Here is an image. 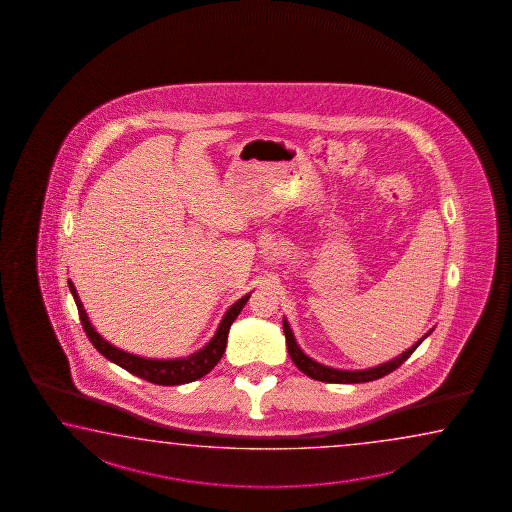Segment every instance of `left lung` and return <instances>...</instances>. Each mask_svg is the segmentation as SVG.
Here are the masks:
<instances>
[{
  "instance_id": "1",
  "label": "left lung",
  "mask_w": 512,
  "mask_h": 512,
  "mask_svg": "<svg viewBox=\"0 0 512 512\" xmlns=\"http://www.w3.org/2000/svg\"><path fill=\"white\" fill-rule=\"evenodd\" d=\"M283 331H285L286 337V347H288V355L292 358V362L297 365V369L299 371H303L306 376H310L313 380H317V382H326V383H365V382H373V380H378V378H382L385 374L392 373L394 369H398L399 365L403 364L405 360H407L408 356L412 355L414 351H416L417 346L425 340L432 331H428L425 337L419 338L416 344L412 347H408L407 351H403L401 355L396 356V358H392L389 362H385V364L376 365V367H371V369H364V371H344V369H333V367H328V365L319 364V362H315L313 358L306 355L303 349L299 347L297 344V340L294 337V331L290 328V324L286 321L285 317H283Z\"/></svg>"
}]
</instances>
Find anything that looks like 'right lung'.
Returning a JSON list of instances; mask_svg holds the SVG:
<instances>
[{"label":"right lung","mask_w":512,"mask_h":512,"mask_svg":"<svg viewBox=\"0 0 512 512\" xmlns=\"http://www.w3.org/2000/svg\"><path fill=\"white\" fill-rule=\"evenodd\" d=\"M71 295L75 299L78 308V317L82 322V328L86 331L87 338L91 340V344L95 346L96 351H100V355H104L107 360H111L113 364L120 365L130 374L143 378L150 383L157 385H182V383L195 382L215 367L220 362V358L224 355L227 346V335L229 328L233 324L234 319L240 315L243 306L249 301L251 294L243 295L242 299H238L236 303L227 310L226 315L222 317V321L218 324L215 337L209 340L206 346L199 349L197 353L184 358H172V360H159V358H143V356L132 355L123 349L114 347L109 344L98 331L93 328V324L89 322L86 310L80 303V297L77 294V288L68 279Z\"/></svg>","instance_id":"add662e5"}]
</instances>
